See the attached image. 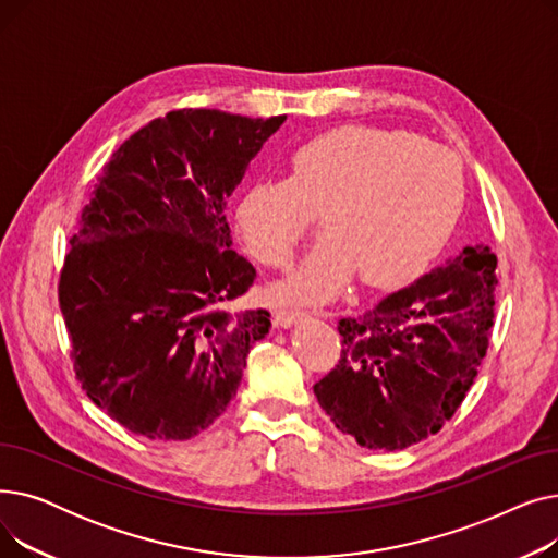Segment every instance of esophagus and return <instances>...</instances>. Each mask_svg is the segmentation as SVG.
Listing matches in <instances>:
<instances>
[{"mask_svg": "<svg viewBox=\"0 0 558 558\" xmlns=\"http://www.w3.org/2000/svg\"><path fill=\"white\" fill-rule=\"evenodd\" d=\"M307 316V312H303L299 305H294V303H280V305H276V320L280 326H294L296 320H301V318H305Z\"/></svg>", "mask_w": 558, "mask_h": 558, "instance_id": "esophagus-1", "label": "esophagus"}]
</instances>
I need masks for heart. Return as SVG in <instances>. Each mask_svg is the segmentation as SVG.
Returning a JSON list of instances; mask_svg holds the SVG:
<instances>
[{
    "label": "heart",
    "mask_w": 558,
    "mask_h": 558,
    "mask_svg": "<svg viewBox=\"0 0 558 558\" xmlns=\"http://www.w3.org/2000/svg\"><path fill=\"white\" fill-rule=\"evenodd\" d=\"M463 194L448 146L402 129L337 126L296 146L287 181L251 185L234 223L257 262L284 267L320 215L328 234L284 289L326 299L355 271L391 284L421 269L452 232Z\"/></svg>",
    "instance_id": "1"
}]
</instances>
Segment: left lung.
<instances>
[{"label": "left lung", "mask_w": 558, "mask_h": 558, "mask_svg": "<svg viewBox=\"0 0 558 558\" xmlns=\"http://www.w3.org/2000/svg\"><path fill=\"white\" fill-rule=\"evenodd\" d=\"M497 257L465 246L375 307L339 320L341 355L314 385L337 429L371 450H404L454 416L486 357Z\"/></svg>", "instance_id": "left-lung-1"}]
</instances>
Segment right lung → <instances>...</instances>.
I'll return each instance as SVG.
<instances>
[{"mask_svg": "<svg viewBox=\"0 0 558 558\" xmlns=\"http://www.w3.org/2000/svg\"><path fill=\"white\" fill-rule=\"evenodd\" d=\"M287 120L171 110L112 154L58 280L74 373L137 436L185 441L238 393L271 314L228 305L255 280L230 248L226 201Z\"/></svg>", "mask_w": 558, "mask_h": 558, "instance_id": "1", "label": "right lung"}]
</instances>
